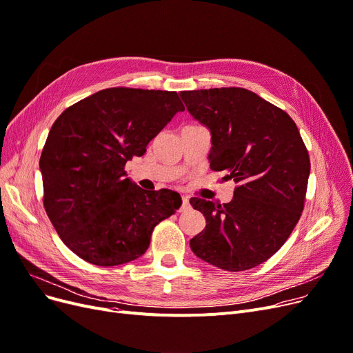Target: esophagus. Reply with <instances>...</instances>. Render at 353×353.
Instances as JSON below:
<instances>
[{
    "label": "esophagus",
    "instance_id": "1",
    "mask_svg": "<svg viewBox=\"0 0 353 353\" xmlns=\"http://www.w3.org/2000/svg\"><path fill=\"white\" fill-rule=\"evenodd\" d=\"M190 208V203H189V196H183L181 197V212H185V210H188Z\"/></svg>",
    "mask_w": 353,
    "mask_h": 353
}]
</instances>
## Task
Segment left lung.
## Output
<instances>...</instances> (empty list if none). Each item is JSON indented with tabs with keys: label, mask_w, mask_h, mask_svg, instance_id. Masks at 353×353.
<instances>
[{
	"label": "left lung",
	"mask_w": 353,
	"mask_h": 353,
	"mask_svg": "<svg viewBox=\"0 0 353 353\" xmlns=\"http://www.w3.org/2000/svg\"><path fill=\"white\" fill-rule=\"evenodd\" d=\"M180 97L193 118L210 130V168L236 183L229 203L190 199L206 218V228L190 239L192 251L225 271L265 263L288 239L304 209L310 159L296 122L243 88L183 90Z\"/></svg>",
	"instance_id": "1"
}]
</instances>
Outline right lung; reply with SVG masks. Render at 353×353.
Listing matches in <instances>:
<instances>
[{"label": "right lung", "mask_w": 353, "mask_h": 353, "mask_svg": "<svg viewBox=\"0 0 353 353\" xmlns=\"http://www.w3.org/2000/svg\"><path fill=\"white\" fill-rule=\"evenodd\" d=\"M179 111L177 92L119 86L54 121L40 157L43 205L60 239L85 261L114 267L141 256L154 228L181 206L179 193L143 190L124 172Z\"/></svg>", "instance_id": "right-lung-1"}]
</instances>
